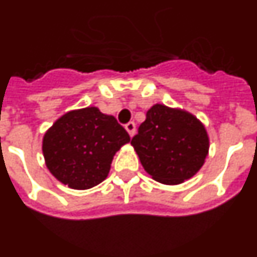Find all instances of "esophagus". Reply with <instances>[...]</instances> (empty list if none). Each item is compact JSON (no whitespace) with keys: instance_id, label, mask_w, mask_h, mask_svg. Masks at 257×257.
I'll use <instances>...</instances> for the list:
<instances>
[{"instance_id":"1","label":"esophagus","mask_w":257,"mask_h":257,"mask_svg":"<svg viewBox=\"0 0 257 257\" xmlns=\"http://www.w3.org/2000/svg\"><path fill=\"white\" fill-rule=\"evenodd\" d=\"M125 129H126V132L129 133V136L132 137L136 132V124L133 121H129L128 124H125Z\"/></svg>"}]
</instances>
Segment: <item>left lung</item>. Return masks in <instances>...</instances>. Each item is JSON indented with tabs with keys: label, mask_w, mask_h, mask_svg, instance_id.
Returning <instances> with one entry per match:
<instances>
[{
	"label": "left lung",
	"mask_w": 257,
	"mask_h": 257,
	"mask_svg": "<svg viewBox=\"0 0 257 257\" xmlns=\"http://www.w3.org/2000/svg\"><path fill=\"white\" fill-rule=\"evenodd\" d=\"M149 175L163 184H180L205 162L208 133L188 112L155 104L131 141Z\"/></svg>",
	"instance_id": "1"
}]
</instances>
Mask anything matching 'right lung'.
Wrapping results in <instances>:
<instances>
[{
    "instance_id": "right-lung-1",
    "label": "right lung",
    "mask_w": 257,
    "mask_h": 257,
    "mask_svg": "<svg viewBox=\"0 0 257 257\" xmlns=\"http://www.w3.org/2000/svg\"><path fill=\"white\" fill-rule=\"evenodd\" d=\"M129 141L113 116L87 107L68 112L52 125L43 139V154L62 184L88 189L107 178L115 153Z\"/></svg>"
}]
</instances>
